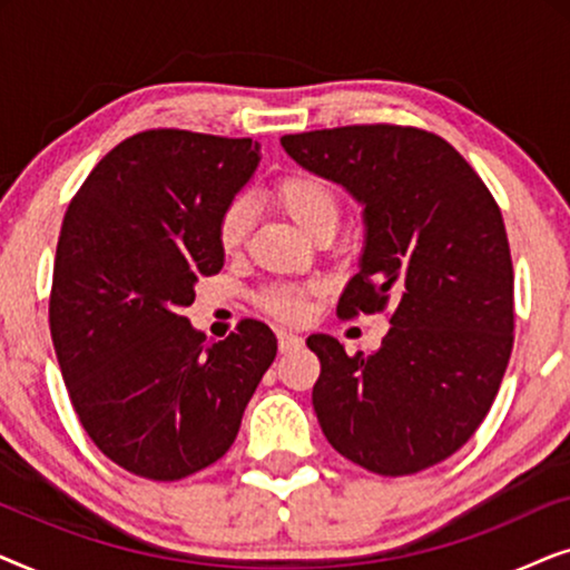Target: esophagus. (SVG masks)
I'll return each mask as SVG.
<instances>
[{
    "label": "esophagus",
    "mask_w": 570,
    "mask_h": 570,
    "mask_svg": "<svg viewBox=\"0 0 570 570\" xmlns=\"http://www.w3.org/2000/svg\"><path fill=\"white\" fill-rule=\"evenodd\" d=\"M277 342H279V353H291V350L303 345V337H301V334H295V332L279 330L277 332Z\"/></svg>",
    "instance_id": "obj_1"
}]
</instances>
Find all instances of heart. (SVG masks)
Listing matches in <instances>:
<instances>
[{
    "label": "heart",
    "instance_id": "heart-1",
    "mask_svg": "<svg viewBox=\"0 0 570 570\" xmlns=\"http://www.w3.org/2000/svg\"><path fill=\"white\" fill-rule=\"evenodd\" d=\"M269 199L279 213H285L291 220L298 225L303 233H314L318 225L337 223L340 199L334 186L326 178L308 174V170H293L279 178L269 189ZM248 225H252V213L244 199H233L228 207L220 213L217 220V244L225 254H233L244 244ZM308 287L301 285H269L256 295L259 308L277 318H298L306 311Z\"/></svg>",
    "mask_w": 570,
    "mask_h": 570
}]
</instances>
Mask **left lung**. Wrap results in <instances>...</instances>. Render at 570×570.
Wrapping results in <instances>:
<instances>
[{
	"mask_svg": "<svg viewBox=\"0 0 570 570\" xmlns=\"http://www.w3.org/2000/svg\"><path fill=\"white\" fill-rule=\"evenodd\" d=\"M311 174L363 205L361 272L337 314L392 306L373 355L330 334L314 410L326 441L363 470L402 478L443 462L485 420L513 347V264L501 207L433 131L353 124L279 139Z\"/></svg>",
	"mask_w": 570,
	"mask_h": 570,
	"instance_id": "1",
	"label": "left lung"
}]
</instances>
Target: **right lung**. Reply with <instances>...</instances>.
Instances as JSON below:
<instances>
[{"label": "right lung", "mask_w": 570, "mask_h": 570, "mask_svg": "<svg viewBox=\"0 0 570 570\" xmlns=\"http://www.w3.org/2000/svg\"><path fill=\"white\" fill-rule=\"evenodd\" d=\"M259 142L186 129L124 139L61 223L51 340L85 433L137 478L215 464L277 355L267 324L205 342L181 311L223 269L217 220L259 166Z\"/></svg>", "instance_id": "obj_1"}]
</instances>
